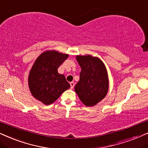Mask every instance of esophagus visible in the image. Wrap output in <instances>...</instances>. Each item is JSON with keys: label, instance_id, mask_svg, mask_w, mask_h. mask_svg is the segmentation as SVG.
<instances>
[{"label": "esophagus", "instance_id": "34e87169", "mask_svg": "<svg viewBox=\"0 0 148 148\" xmlns=\"http://www.w3.org/2000/svg\"><path fill=\"white\" fill-rule=\"evenodd\" d=\"M70 87H71V88H74V82H71L70 83Z\"/></svg>", "mask_w": 148, "mask_h": 148}]
</instances>
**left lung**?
Wrapping results in <instances>:
<instances>
[{"mask_svg": "<svg viewBox=\"0 0 148 148\" xmlns=\"http://www.w3.org/2000/svg\"><path fill=\"white\" fill-rule=\"evenodd\" d=\"M81 68L80 80L76 84L75 91L86 106H95L106 97L108 90L107 70L99 58L90 56L76 57Z\"/></svg>", "mask_w": 148, "mask_h": 148, "instance_id": "1", "label": "left lung"}]
</instances>
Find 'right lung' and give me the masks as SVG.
<instances>
[{"label": "right lung", "instance_id": "obj_1", "mask_svg": "<svg viewBox=\"0 0 148 148\" xmlns=\"http://www.w3.org/2000/svg\"><path fill=\"white\" fill-rule=\"evenodd\" d=\"M68 58V55L56 51L42 53L35 61L28 77L32 95L45 105L57 100L70 87L65 76L59 74L58 69Z\"/></svg>", "mask_w": 148, "mask_h": 148}]
</instances>
